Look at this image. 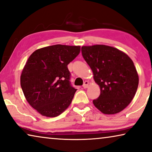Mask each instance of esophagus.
Segmentation results:
<instances>
[{
    "label": "esophagus",
    "instance_id": "obj_1",
    "mask_svg": "<svg viewBox=\"0 0 152 152\" xmlns=\"http://www.w3.org/2000/svg\"><path fill=\"white\" fill-rule=\"evenodd\" d=\"M88 84H89L88 81H86L85 82L83 83V88H87L88 87Z\"/></svg>",
    "mask_w": 152,
    "mask_h": 152
}]
</instances>
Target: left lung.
<instances>
[{"label": "left lung", "mask_w": 152, "mask_h": 152, "mask_svg": "<svg viewBox=\"0 0 152 152\" xmlns=\"http://www.w3.org/2000/svg\"><path fill=\"white\" fill-rule=\"evenodd\" d=\"M83 58L100 87L93 104L105 114H117L132 101L138 86V75L133 61L125 53L103 45L83 46Z\"/></svg>", "instance_id": "obj_1"}]
</instances>
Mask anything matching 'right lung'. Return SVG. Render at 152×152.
I'll return each mask as SVG.
<instances>
[{
  "mask_svg": "<svg viewBox=\"0 0 152 152\" xmlns=\"http://www.w3.org/2000/svg\"><path fill=\"white\" fill-rule=\"evenodd\" d=\"M80 46L56 45L37 49L20 75L27 102L41 115L56 117L68 108L77 89L70 84L67 66L80 53Z\"/></svg>",
  "mask_w": 152,
  "mask_h": 152,
  "instance_id": "add662e5",
  "label": "right lung"
}]
</instances>
